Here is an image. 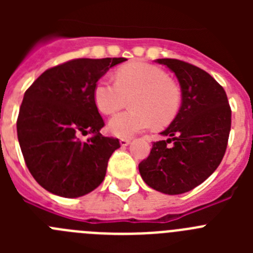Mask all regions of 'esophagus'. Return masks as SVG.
<instances>
[{
    "label": "esophagus",
    "mask_w": 253,
    "mask_h": 253,
    "mask_svg": "<svg viewBox=\"0 0 253 253\" xmlns=\"http://www.w3.org/2000/svg\"><path fill=\"white\" fill-rule=\"evenodd\" d=\"M130 144V139H120V146L126 147Z\"/></svg>",
    "instance_id": "34e87169"
}]
</instances>
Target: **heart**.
<instances>
[{
  "label": "heart",
  "mask_w": 253,
  "mask_h": 253,
  "mask_svg": "<svg viewBox=\"0 0 253 253\" xmlns=\"http://www.w3.org/2000/svg\"><path fill=\"white\" fill-rule=\"evenodd\" d=\"M130 99V110L116 114L107 128L115 137L129 138L156 125L171 124L182 101L181 88L153 64L135 62L116 71V82L101 78L93 88V101L104 114H113Z\"/></svg>",
  "instance_id": "1"
}]
</instances>
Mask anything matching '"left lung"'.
<instances>
[{
	"instance_id": "obj_1",
	"label": "left lung",
	"mask_w": 253,
	"mask_h": 253,
	"mask_svg": "<svg viewBox=\"0 0 253 253\" xmlns=\"http://www.w3.org/2000/svg\"><path fill=\"white\" fill-rule=\"evenodd\" d=\"M154 62L175 73L182 101L175 120L161 133L167 140L154 142L138 167L149 187L178 195L204 182L222 162L232 111L224 88L202 68L169 58Z\"/></svg>"
}]
</instances>
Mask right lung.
Here are the masks:
<instances>
[{
	"instance_id": "add662e5",
	"label": "right lung",
	"mask_w": 253,
	"mask_h": 253,
	"mask_svg": "<svg viewBox=\"0 0 253 253\" xmlns=\"http://www.w3.org/2000/svg\"><path fill=\"white\" fill-rule=\"evenodd\" d=\"M125 58L69 60L46 69L26 90L17 118V138L26 166L42 187L80 198L104 181L119 139L104 137L93 101L100 78ZM91 133L87 140L81 135Z\"/></svg>"
}]
</instances>
